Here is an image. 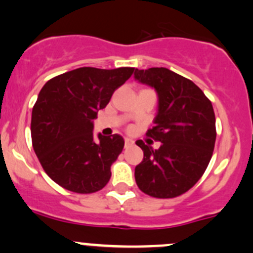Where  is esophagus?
<instances>
[{
  "label": "esophagus",
  "instance_id": "esophagus-1",
  "mask_svg": "<svg viewBox=\"0 0 253 253\" xmlns=\"http://www.w3.org/2000/svg\"><path fill=\"white\" fill-rule=\"evenodd\" d=\"M124 144H126V147H131V146L134 145V141H132L131 139H129V137H126V140H124Z\"/></svg>",
  "mask_w": 253,
  "mask_h": 253
}]
</instances>
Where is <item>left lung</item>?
<instances>
[{"mask_svg": "<svg viewBox=\"0 0 253 253\" xmlns=\"http://www.w3.org/2000/svg\"><path fill=\"white\" fill-rule=\"evenodd\" d=\"M134 75L157 91L155 126L146 135L162 142L153 150L137 140L144 160L135 167V180L148 196H180L201 179L212 158L217 136L212 102L191 80L167 68L136 69Z\"/></svg>", "mask_w": 253, "mask_h": 253, "instance_id": "left-lung-1", "label": "left lung"}]
</instances>
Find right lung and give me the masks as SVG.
I'll return each mask as SVG.
<instances>
[{
	"mask_svg": "<svg viewBox=\"0 0 253 253\" xmlns=\"http://www.w3.org/2000/svg\"><path fill=\"white\" fill-rule=\"evenodd\" d=\"M134 68L82 67L49 79L31 113V141L46 174L77 192L100 191L111 179V166L124 147L121 135L93 136V119L108 105Z\"/></svg>",
	"mask_w": 253,
	"mask_h": 253,
	"instance_id": "obj_1",
	"label": "right lung"
}]
</instances>
